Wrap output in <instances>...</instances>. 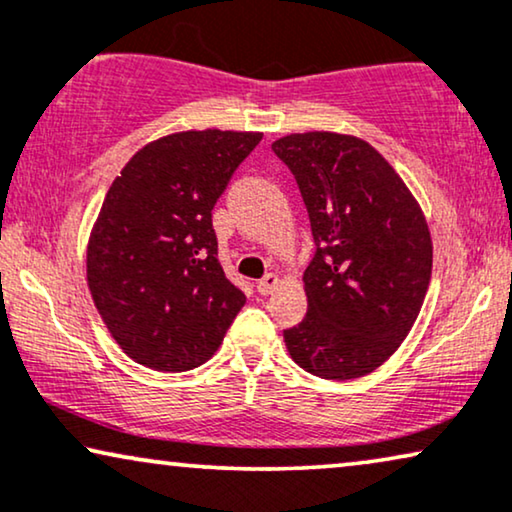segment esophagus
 <instances>
[{"label": "esophagus", "instance_id": "1", "mask_svg": "<svg viewBox=\"0 0 512 512\" xmlns=\"http://www.w3.org/2000/svg\"><path fill=\"white\" fill-rule=\"evenodd\" d=\"M278 283H281V278H278L276 274H267L257 281V292H260V295H271V292L278 288Z\"/></svg>", "mask_w": 512, "mask_h": 512}]
</instances>
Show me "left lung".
<instances>
[{
	"label": "left lung",
	"mask_w": 512,
	"mask_h": 512,
	"mask_svg": "<svg viewBox=\"0 0 512 512\" xmlns=\"http://www.w3.org/2000/svg\"><path fill=\"white\" fill-rule=\"evenodd\" d=\"M278 159L302 192L316 255L306 318L283 330L290 358L320 379L377 370L412 330L433 269L426 217L384 156L339 133H292Z\"/></svg>",
	"instance_id": "left-lung-1"
}]
</instances>
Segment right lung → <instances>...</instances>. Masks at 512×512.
I'll return each mask as SVG.
<instances>
[{"mask_svg": "<svg viewBox=\"0 0 512 512\" xmlns=\"http://www.w3.org/2000/svg\"><path fill=\"white\" fill-rule=\"evenodd\" d=\"M262 133L185 131L149 142L102 201L88 241V288L135 363H206L245 304L217 260L213 208Z\"/></svg>", "mask_w": 512, "mask_h": 512, "instance_id": "1", "label": "right lung"}]
</instances>
